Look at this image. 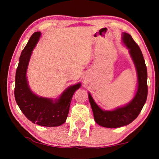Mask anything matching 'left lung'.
I'll return each mask as SVG.
<instances>
[{"instance_id":"8db88e82","label":"left lung","mask_w":159,"mask_h":159,"mask_svg":"<svg viewBox=\"0 0 159 159\" xmlns=\"http://www.w3.org/2000/svg\"><path fill=\"white\" fill-rule=\"evenodd\" d=\"M122 43L128 49L129 53L135 66L138 76V87L133 98L124 106L113 110L100 108L88 93V98L92 108L95 122L102 127L120 128L127 125L138 116L143 108L147 98V70L143 55L138 44L130 34L123 32Z\"/></svg>"}]
</instances>
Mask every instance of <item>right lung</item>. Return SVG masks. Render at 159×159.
I'll list each match as a JSON object with an SVG mask.
<instances>
[{
  "label": "right lung",
  "mask_w": 159,
  "mask_h": 159,
  "mask_svg": "<svg viewBox=\"0 0 159 159\" xmlns=\"http://www.w3.org/2000/svg\"><path fill=\"white\" fill-rule=\"evenodd\" d=\"M41 36V32H35L21 53L16 71L15 98L21 111L32 123L45 127H56L66 121L72 97L81 83L69 86L56 99L34 93L29 85L26 71L32 51Z\"/></svg>",
  "instance_id": "right-lung-1"
}]
</instances>
